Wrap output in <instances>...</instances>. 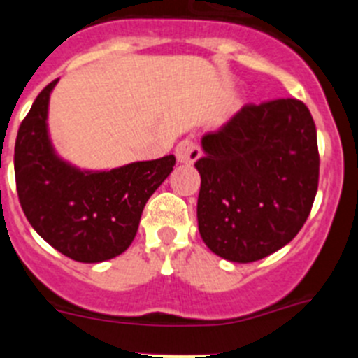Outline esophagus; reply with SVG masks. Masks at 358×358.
Instances as JSON below:
<instances>
[{
  "instance_id": "34e87169",
  "label": "esophagus",
  "mask_w": 358,
  "mask_h": 358,
  "mask_svg": "<svg viewBox=\"0 0 358 358\" xmlns=\"http://www.w3.org/2000/svg\"><path fill=\"white\" fill-rule=\"evenodd\" d=\"M202 156V150L194 140H182L181 143L176 147V157L179 163L192 164Z\"/></svg>"
}]
</instances>
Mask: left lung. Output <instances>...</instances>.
<instances>
[{"label":"left lung","mask_w":358,"mask_h":358,"mask_svg":"<svg viewBox=\"0 0 358 358\" xmlns=\"http://www.w3.org/2000/svg\"><path fill=\"white\" fill-rule=\"evenodd\" d=\"M199 233L229 262L273 255L299 233L319 182L315 123L296 98L243 106L202 136Z\"/></svg>","instance_id":"left-lung-1"}]
</instances>
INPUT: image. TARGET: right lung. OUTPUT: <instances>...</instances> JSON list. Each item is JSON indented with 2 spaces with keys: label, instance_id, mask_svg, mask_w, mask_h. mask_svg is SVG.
<instances>
[{
  "label": "right lung",
  "instance_id": "obj_1",
  "mask_svg": "<svg viewBox=\"0 0 358 358\" xmlns=\"http://www.w3.org/2000/svg\"><path fill=\"white\" fill-rule=\"evenodd\" d=\"M57 80L36 98L15 138L17 197L31 227L75 262L98 264L122 255L134 240L143 208L170 176L176 157L138 161L107 172L71 166L48 136V102Z\"/></svg>",
  "mask_w": 358,
  "mask_h": 358
}]
</instances>
